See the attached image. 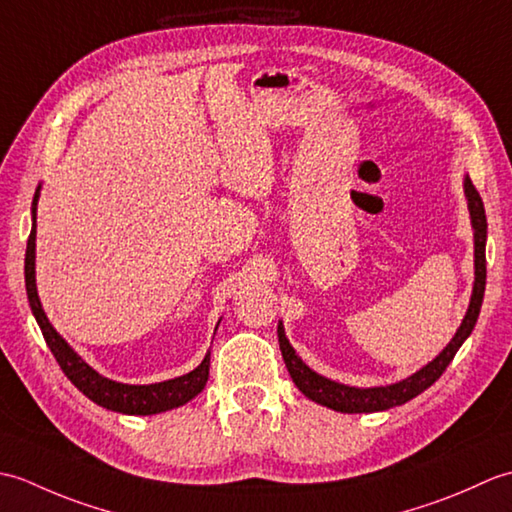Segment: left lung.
Masks as SVG:
<instances>
[{
    "mask_svg": "<svg viewBox=\"0 0 512 512\" xmlns=\"http://www.w3.org/2000/svg\"><path fill=\"white\" fill-rule=\"evenodd\" d=\"M464 195L466 202H469V213H471V224H473V239H475V284H473V295L469 310H466L462 325L455 332L451 343L444 347V350L433 358L431 363L418 369L416 374H411L409 378L400 380V383L387 385V387H347L341 383H334V380L325 378L301 361L297 356L295 347L290 345L286 339L284 325H277V336H279V350L281 356H284V363L290 372L292 383L299 387L303 396H308L310 400L319 402L323 407H330L334 411L341 413H374V411H385L391 407L405 405L411 398H416L422 394L424 389H429L436 380L444 374V369L449 367L453 361L455 352L460 350L462 343L469 339V334L473 332L477 317H480V308L484 301V288H486V213H484V202L480 198V193L473 187L471 178H464Z\"/></svg>",
    "mask_w": 512,
    "mask_h": 512,
    "instance_id": "8db88e82",
    "label": "left lung"
}]
</instances>
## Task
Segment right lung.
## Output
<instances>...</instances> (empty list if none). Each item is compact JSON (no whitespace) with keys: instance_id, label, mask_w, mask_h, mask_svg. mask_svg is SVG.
Masks as SVG:
<instances>
[{"instance_id":"right-lung-1","label":"right lung","mask_w":512,"mask_h":512,"mask_svg":"<svg viewBox=\"0 0 512 512\" xmlns=\"http://www.w3.org/2000/svg\"><path fill=\"white\" fill-rule=\"evenodd\" d=\"M37 200H39V187L32 200V228L26 246V292L30 301V310L35 314L39 328L43 332L50 352L57 358L63 374L70 378V383L83 391L96 405L105 409H112L118 413H127V416H151V413L169 411L180 405H187L191 398H195L204 389L206 380H209V365H211V352H206L204 361L193 369V372L165 380V383L154 385H125L116 383L101 376L96 369H92L83 358L76 354L72 347L65 343L63 336L52 328L46 312L41 308V301L37 295L35 284V239H37ZM220 325V321H217ZM217 330V328H215Z\"/></svg>"}]
</instances>
